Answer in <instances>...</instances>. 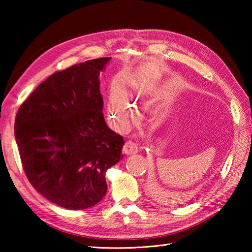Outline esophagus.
I'll return each instance as SVG.
<instances>
[{
    "label": "esophagus",
    "instance_id": "1",
    "mask_svg": "<svg viewBox=\"0 0 252 252\" xmlns=\"http://www.w3.org/2000/svg\"><path fill=\"white\" fill-rule=\"evenodd\" d=\"M122 152L125 153L126 155H131V154H136L138 152V148L137 145L132 141H126L125 146L122 148Z\"/></svg>",
    "mask_w": 252,
    "mask_h": 252
}]
</instances>
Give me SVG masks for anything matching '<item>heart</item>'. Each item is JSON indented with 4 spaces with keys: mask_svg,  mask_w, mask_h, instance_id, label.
<instances>
[{
    "mask_svg": "<svg viewBox=\"0 0 252 252\" xmlns=\"http://www.w3.org/2000/svg\"><path fill=\"white\" fill-rule=\"evenodd\" d=\"M132 106L125 96L119 93H112L108 100L107 112L109 119L119 127H125L129 119Z\"/></svg>",
    "mask_w": 252,
    "mask_h": 252,
    "instance_id": "heart-1",
    "label": "heart"
}]
</instances>
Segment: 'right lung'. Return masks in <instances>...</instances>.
<instances>
[{
    "label": "right lung",
    "instance_id": "add662e5",
    "mask_svg": "<svg viewBox=\"0 0 252 252\" xmlns=\"http://www.w3.org/2000/svg\"><path fill=\"white\" fill-rule=\"evenodd\" d=\"M110 57L77 63L42 82L15 118L27 179L55 205L95 206L107 191L105 173L123 155V137L107 126L99 73Z\"/></svg>",
    "mask_w": 252,
    "mask_h": 252
}]
</instances>
